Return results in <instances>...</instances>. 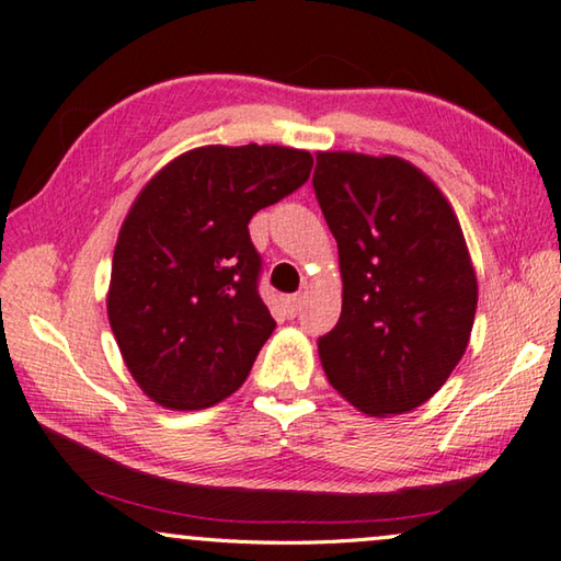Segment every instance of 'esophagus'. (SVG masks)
<instances>
[{"mask_svg":"<svg viewBox=\"0 0 561 561\" xmlns=\"http://www.w3.org/2000/svg\"><path fill=\"white\" fill-rule=\"evenodd\" d=\"M284 307H287L289 316H297L301 311V294H291V297L284 299Z\"/></svg>","mask_w":561,"mask_h":561,"instance_id":"esophagus-1","label":"esophagus"}]
</instances>
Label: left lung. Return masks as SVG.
<instances>
[{
    "mask_svg": "<svg viewBox=\"0 0 561 561\" xmlns=\"http://www.w3.org/2000/svg\"><path fill=\"white\" fill-rule=\"evenodd\" d=\"M313 193L339 242L343 309L319 339L329 382L360 412L404 414L449 378L478 284L444 193L410 161L316 154Z\"/></svg>",
    "mask_w": 561,
    "mask_h": 561,
    "instance_id": "1",
    "label": "left lung"
}]
</instances>
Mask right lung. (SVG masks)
I'll list each match as a JSON object with an SVG mask.
<instances>
[{
  "instance_id": "1",
  "label": "right lung",
  "mask_w": 561,
  "mask_h": 561,
  "mask_svg": "<svg viewBox=\"0 0 561 561\" xmlns=\"http://www.w3.org/2000/svg\"><path fill=\"white\" fill-rule=\"evenodd\" d=\"M309 151L201 147L171 161L122 222L107 316L131 378L169 410H203L248 380L277 321L260 299L248 222L309 181Z\"/></svg>"
}]
</instances>
